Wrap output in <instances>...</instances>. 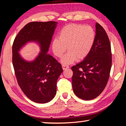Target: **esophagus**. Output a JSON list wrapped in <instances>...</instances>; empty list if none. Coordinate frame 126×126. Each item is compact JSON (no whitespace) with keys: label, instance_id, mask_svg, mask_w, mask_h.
<instances>
[{"label":"esophagus","instance_id":"1","mask_svg":"<svg viewBox=\"0 0 126 126\" xmlns=\"http://www.w3.org/2000/svg\"><path fill=\"white\" fill-rule=\"evenodd\" d=\"M62 68L63 70H65V69H68V68H69V66L67 65H62Z\"/></svg>","mask_w":126,"mask_h":126}]
</instances>
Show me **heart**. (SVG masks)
<instances>
[{"instance_id": "1", "label": "heart", "mask_w": 126, "mask_h": 126, "mask_svg": "<svg viewBox=\"0 0 126 126\" xmlns=\"http://www.w3.org/2000/svg\"><path fill=\"white\" fill-rule=\"evenodd\" d=\"M95 32L89 25L70 24L65 25L52 43L54 54L61 58L66 51L68 52L62 59L61 62L69 64L76 60L81 61L89 54L94 43Z\"/></svg>"}]
</instances>
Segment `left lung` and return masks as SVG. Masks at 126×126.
I'll return each instance as SVG.
<instances>
[{"label": "left lung", "instance_id": "8db88e82", "mask_svg": "<svg viewBox=\"0 0 126 126\" xmlns=\"http://www.w3.org/2000/svg\"><path fill=\"white\" fill-rule=\"evenodd\" d=\"M112 65L109 38L101 25L95 24V39L89 54L71 68L72 87L79 98L93 99L101 94L109 79Z\"/></svg>", "mask_w": 126, "mask_h": 126}]
</instances>
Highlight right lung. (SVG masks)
Here are the masks:
<instances>
[{
  "label": "right lung",
  "instance_id": "right-lung-1",
  "mask_svg": "<svg viewBox=\"0 0 126 126\" xmlns=\"http://www.w3.org/2000/svg\"><path fill=\"white\" fill-rule=\"evenodd\" d=\"M58 23H29L15 38L12 47L13 64L17 81L26 96L38 103H48L57 92V82L62 73V65L48 52ZM29 42H35L40 52L32 61L23 59L19 52Z\"/></svg>",
  "mask_w": 126,
  "mask_h": 126
}]
</instances>
